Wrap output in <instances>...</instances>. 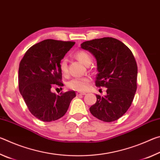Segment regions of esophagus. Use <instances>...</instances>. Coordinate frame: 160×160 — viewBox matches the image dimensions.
Listing matches in <instances>:
<instances>
[{"mask_svg":"<svg viewBox=\"0 0 160 160\" xmlns=\"http://www.w3.org/2000/svg\"><path fill=\"white\" fill-rule=\"evenodd\" d=\"M85 92H77L76 93V95L78 97H80V96H82V95H85Z\"/></svg>","mask_w":160,"mask_h":160,"instance_id":"esophagus-1","label":"esophagus"}]
</instances>
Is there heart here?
I'll list each match as a JSON object with an SVG mask.
<instances>
[{
  "instance_id": "b5f03b06",
  "label": "heart",
  "mask_w": 160,
  "mask_h": 160,
  "mask_svg": "<svg viewBox=\"0 0 160 160\" xmlns=\"http://www.w3.org/2000/svg\"><path fill=\"white\" fill-rule=\"evenodd\" d=\"M75 57L79 60L81 63L86 65L91 63V57L89 54L84 51H79L75 54ZM60 69L63 75H66L68 73V61L66 58L62 59L60 63ZM90 78L89 77L75 78L68 81L66 84L67 88L70 90L82 92L85 91L88 88L89 84L90 82Z\"/></svg>"
}]
</instances>
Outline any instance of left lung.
Segmentation results:
<instances>
[{
    "label": "left lung",
    "mask_w": 160,
    "mask_h": 160,
    "mask_svg": "<svg viewBox=\"0 0 160 160\" xmlns=\"http://www.w3.org/2000/svg\"><path fill=\"white\" fill-rule=\"evenodd\" d=\"M81 48L97 61L96 86L107 88L106 95H96L91 113L105 122L117 120L131 107L137 89L138 66L131 51L112 37L85 42Z\"/></svg>",
    "instance_id": "1"
}]
</instances>
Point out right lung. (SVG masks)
Masks as SVG:
<instances>
[{
	"label": "right lung",
	"instance_id": "1",
	"mask_svg": "<svg viewBox=\"0 0 160 160\" xmlns=\"http://www.w3.org/2000/svg\"><path fill=\"white\" fill-rule=\"evenodd\" d=\"M75 42L46 39L27 51L18 71L19 90L29 112L44 122L56 121L65 115L74 91L56 94L51 89L63 86L61 61Z\"/></svg>",
	"mask_w": 160,
	"mask_h": 160
}]
</instances>
